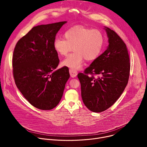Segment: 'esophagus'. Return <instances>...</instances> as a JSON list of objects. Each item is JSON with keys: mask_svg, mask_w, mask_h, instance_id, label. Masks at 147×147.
<instances>
[{"mask_svg": "<svg viewBox=\"0 0 147 147\" xmlns=\"http://www.w3.org/2000/svg\"><path fill=\"white\" fill-rule=\"evenodd\" d=\"M69 72H70L71 77H73V78L76 77V76L77 75V71H76V70H72V69H70L69 70Z\"/></svg>", "mask_w": 147, "mask_h": 147, "instance_id": "1", "label": "esophagus"}]
</instances>
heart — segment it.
<instances>
[{"mask_svg": "<svg viewBox=\"0 0 147 147\" xmlns=\"http://www.w3.org/2000/svg\"><path fill=\"white\" fill-rule=\"evenodd\" d=\"M65 37L54 40V48L59 55L67 56L74 48L75 51L62 62L63 65L74 70L81 67L84 59L92 61L98 58L103 48L104 36L98 29L76 26L67 30Z\"/></svg>", "mask_w": 147, "mask_h": 147, "instance_id": "heart-1", "label": "heart"}]
</instances>
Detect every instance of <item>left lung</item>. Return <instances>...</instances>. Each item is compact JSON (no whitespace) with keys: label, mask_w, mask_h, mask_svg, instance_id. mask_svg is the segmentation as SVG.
I'll use <instances>...</instances> for the list:
<instances>
[{"label":"left lung","mask_w":147,"mask_h":147,"mask_svg":"<svg viewBox=\"0 0 147 147\" xmlns=\"http://www.w3.org/2000/svg\"><path fill=\"white\" fill-rule=\"evenodd\" d=\"M109 45L84 73L77 77L81 97L86 107L94 112H102L112 107L126 87L130 63L123 40L113 31L105 27ZM98 75L97 78L94 76Z\"/></svg>","instance_id":"8db88e82"}]
</instances>
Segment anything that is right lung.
Here are the masks:
<instances>
[{
    "label": "right lung",
    "instance_id": "add662e5",
    "mask_svg": "<svg viewBox=\"0 0 147 147\" xmlns=\"http://www.w3.org/2000/svg\"><path fill=\"white\" fill-rule=\"evenodd\" d=\"M67 22L33 27L14 49L13 73L17 87L34 107L51 110L59 103L70 77L69 70H55L59 63L54 48L56 35Z\"/></svg>",
    "mask_w": 147,
    "mask_h": 147
}]
</instances>
